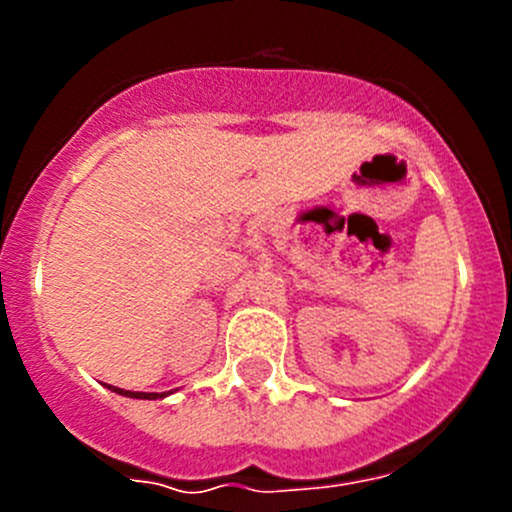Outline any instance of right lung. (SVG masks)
<instances>
[{"instance_id":"add662e5","label":"right lung","mask_w":512,"mask_h":512,"mask_svg":"<svg viewBox=\"0 0 512 512\" xmlns=\"http://www.w3.org/2000/svg\"><path fill=\"white\" fill-rule=\"evenodd\" d=\"M106 389L116 391V394L121 396H128V399H148V401H156V399H165V396H170L173 391H163V394H156V391H126V389H118V386H111V384H103Z\"/></svg>"}]
</instances>
